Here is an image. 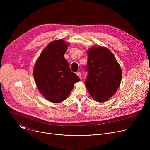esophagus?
Instances as JSON below:
<instances>
[{"instance_id": "esophagus-1", "label": "esophagus", "mask_w": 150, "mask_h": 150, "mask_svg": "<svg viewBox=\"0 0 150 150\" xmlns=\"http://www.w3.org/2000/svg\"><path fill=\"white\" fill-rule=\"evenodd\" d=\"M76 75H77V76H78L80 79H81V72H76Z\"/></svg>"}]
</instances>
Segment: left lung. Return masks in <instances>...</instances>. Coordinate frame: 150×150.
<instances>
[{
  "instance_id": "1",
  "label": "left lung",
  "mask_w": 150,
  "mask_h": 150,
  "mask_svg": "<svg viewBox=\"0 0 150 150\" xmlns=\"http://www.w3.org/2000/svg\"><path fill=\"white\" fill-rule=\"evenodd\" d=\"M88 75L85 85L91 97L98 102L108 101L117 91L122 79V70L111 51L94 46L87 51Z\"/></svg>"
}]
</instances>
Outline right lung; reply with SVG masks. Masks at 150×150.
Wrapping results in <instances>:
<instances>
[{"label": "right lung", "instance_id": "1", "mask_svg": "<svg viewBox=\"0 0 150 150\" xmlns=\"http://www.w3.org/2000/svg\"><path fill=\"white\" fill-rule=\"evenodd\" d=\"M69 44L54 40L46 46L38 58L33 74L40 93L48 101L59 103L65 100L80 79L71 72L65 54Z\"/></svg>", "mask_w": 150, "mask_h": 150}]
</instances>
